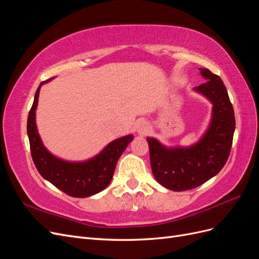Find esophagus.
I'll return each mask as SVG.
<instances>
[{"mask_svg": "<svg viewBox=\"0 0 259 259\" xmlns=\"http://www.w3.org/2000/svg\"><path fill=\"white\" fill-rule=\"evenodd\" d=\"M136 132L137 134L140 136H146L149 132H150V127H149V124L145 121H142L137 123L136 126Z\"/></svg>", "mask_w": 259, "mask_h": 259, "instance_id": "esophagus-1", "label": "esophagus"}]
</instances>
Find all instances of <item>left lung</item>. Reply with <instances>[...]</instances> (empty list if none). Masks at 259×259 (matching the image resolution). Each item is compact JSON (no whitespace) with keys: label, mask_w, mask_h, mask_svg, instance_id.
Instances as JSON below:
<instances>
[{"label":"left lung","mask_w":259,"mask_h":259,"mask_svg":"<svg viewBox=\"0 0 259 259\" xmlns=\"http://www.w3.org/2000/svg\"><path fill=\"white\" fill-rule=\"evenodd\" d=\"M207 80L193 91L213 105L208 127L199 142L189 147H166L155 138H147L153 176L173 191L193 189L222 170L229 158L236 128L233 108L224 82L208 69L200 68Z\"/></svg>","instance_id":"obj_1"}]
</instances>
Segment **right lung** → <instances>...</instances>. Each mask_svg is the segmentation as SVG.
<instances>
[{
    "mask_svg": "<svg viewBox=\"0 0 259 259\" xmlns=\"http://www.w3.org/2000/svg\"><path fill=\"white\" fill-rule=\"evenodd\" d=\"M53 79L54 77L44 81L38 86L34 95L33 105L28 115L27 133L31 155L38 173L59 190L73 198L91 197L103 191L110 184L117 160L127 145L134 139V136L126 135L113 140L97 155L86 161H66L52 154L45 148L38 135L35 123V110L41 86Z\"/></svg>",
    "mask_w": 259,
    "mask_h": 259,
    "instance_id": "1",
    "label": "right lung"
}]
</instances>
